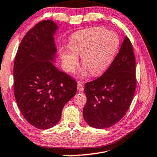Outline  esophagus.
I'll return each mask as SVG.
<instances>
[{
	"instance_id": "34e87169",
	"label": "esophagus",
	"mask_w": 157,
	"mask_h": 157,
	"mask_svg": "<svg viewBox=\"0 0 157 157\" xmlns=\"http://www.w3.org/2000/svg\"><path fill=\"white\" fill-rule=\"evenodd\" d=\"M78 90L79 92H82L84 90V84L81 82H78Z\"/></svg>"
}]
</instances>
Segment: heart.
<instances>
[{
  "label": "heart",
  "mask_w": 157,
  "mask_h": 157,
  "mask_svg": "<svg viewBox=\"0 0 157 157\" xmlns=\"http://www.w3.org/2000/svg\"><path fill=\"white\" fill-rule=\"evenodd\" d=\"M119 40L116 33L103 27L97 26L79 31L71 36L69 48L61 49V59L67 71L73 72L80 56L84 68L82 75H86V70L91 75H99L105 72L118 50Z\"/></svg>",
  "instance_id": "obj_1"
}]
</instances>
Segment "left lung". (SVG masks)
I'll return each mask as SVG.
<instances>
[{
	"mask_svg": "<svg viewBox=\"0 0 157 157\" xmlns=\"http://www.w3.org/2000/svg\"><path fill=\"white\" fill-rule=\"evenodd\" d=\"M136 86L135 56L131 41L126 36L108 69L100 78L84 85V121L96 128L114 125L128 110Z\"/></svg>",
	"mask_w": 157,
	"mask_h": 157,
	"instance_id": "left-lung-1",
	"label": "left lung"
}]
</instances>
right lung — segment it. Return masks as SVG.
<instances>
[{"instance_id": "right-lung-1", "label": "right lung", "mask_w": 157, "mask_h": 157, "mask_svg": "<svg viewBox=\"0 0 157 157\" xmlns=\"http://www.w3.org/2000/svg\"><path fill=\"white\" fill-rule=\"evenodd\" d=\"M52 20L37 24L22 39L14 63V94L19 110L38 129L59 123L64 105L75 95L77 82L54 65L57 49Z\"/></svg>"}]
</instances>
